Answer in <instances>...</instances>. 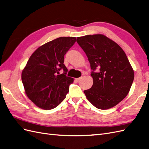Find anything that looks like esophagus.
Returning <instances> with one entry per match:
<instances>
[{
  "label": "esophagus",
  "mask_w": 149,
  "mask_h": 149,
  "mask_svg": "<svg viewBox=\"0 0 149 149\" xmlns=\"http://www.w3.org/2000/svg\"><path fill=\"white\" fill-rule=\"evenodd\" d=\"M81 78H76V79H75V80H76V81H77V82H79V81L81 80Z\"/></svg>",
  "instance_id": "obj_1"
}]
</instances>
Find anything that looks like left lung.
Segmentation results:
<instances>
[{
    "mask_svg": "<svg viewBox=\"0 0 149 149\" xmlns=\"http://www.w3.org/2000/svg\"><path fill=\"white\" fill-rule=\"evenodd\" d=\"M76 42L86 55L93 71L92 87L84 91L88 101L97 109H108L127 95L134 72L122 48L102 34L77 37Z\"/></svg>",
    "mask_w": 149,
    "mask_h": 149,
    "instance_id": "8db88e82",
    "label": "left lung"
}]
</instances>
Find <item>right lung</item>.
<instances>
[{
	"instance_id": "obj_1",
	"label": "right lung",
	"mask_w": 149,
	"mask_h": 149,
	"mask_svg": "<svg viewBox=\"0 0 149 149\" xmlns=\"http://www.w3.org/2000/svg\"><path fill=\"white\" fill-rule=\"evenodd\" d=\"M76 42V37H60L38 47L22 72L26 96L38 107L52 109L63 101L73 78L66 76L64 56ZM62 69L63 74H59Z\"/></svg>"
}]
</instances>
